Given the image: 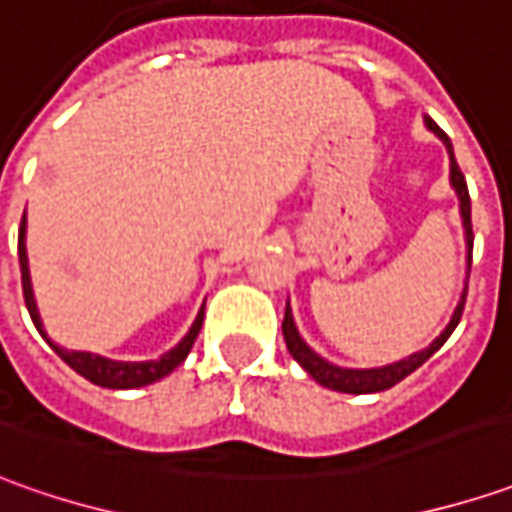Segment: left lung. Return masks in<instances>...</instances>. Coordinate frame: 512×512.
Listing matches in <instances>:
<instances>
[{"mask_svg": "<svg viewBox=\"0 0 512 512\" xmlns=\"http://www.w3.org/2000/svg\"><path fill=\"white\" fill-rule=\"evenodd\" d=\"M425 124H428V130H431V133H436L442 141H445V147H448L450 152V186H453V189H456V195H459V212H462V226H465V240H467V266H470V252H473V226H470V195H467L465 175H462V169H459L456 158H453V147H450L448 135L442 133V130H439V124L431 121V118H425ZM465 297H467V289L462 291V297H459L456 309H453V314H450V323L445 326V331H442V334H439L428 348L416 351V354L405 357V360L391 362V365H382V368H340V365H334V362L323 360V357H320L317 351H311L309 345H306V340L300 337V331H297V326H294V317H291L289 303H286V317H283V340H286V348H289L291 357L309 371V377H314V382L326 385V388H331V391H340V394H377V391H385V388H394L399 379H405L408 374H414L422 362L431 360L433 354L445 345V340L453 334V328L459 326V320H462Z\"/></svg>", "mask_w": 512, "mask_h": 512, "instance_id": "left-lung-1", "label": "left lung"}]
</instances>
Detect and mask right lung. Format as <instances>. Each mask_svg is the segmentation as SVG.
<instances>
[{"label": "right lung", "instance_id": "obj_1", "mask_svg": "<svg viewBox=\"0 0 512 512\" xmlns=\"http://www.w3.org/2000/svg\"><path fill=\"white\" fill-rule=\"evenodd\" d=\"M19 266H22V291H25V306L30 311V320L33 326L39 328V334L45 337L50 348L62 357L76 374H81L84 379H90L93 385H101V388H115V391H124V388H141V385H150V382H158L167 374H172L181 362L186 360V354L192 351L195 345V337L203 326V309L198 311L192 328L186 331V337L175 348H169L167 354H161L158 360L147 362H118L107 360V357H98V354H90V351H67L62 345H56L45 334V326H42V317H39V309H36V300H33V283H30V269H27V249H25V215H22V226H19Z\"/></svg>", "mask_w": 512, "mask_h": 512}]
</instances>
